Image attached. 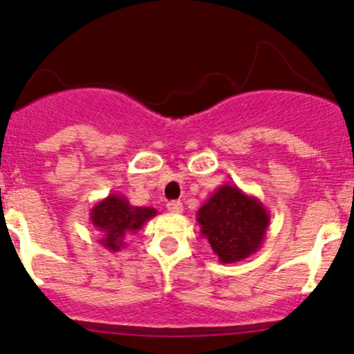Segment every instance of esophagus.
Here are the masks:
<instances>
[{"label": "esophagus", "mask_w": 354, "mask_h": 354, "mask_svg": "<svg viewBox=\"0 0 354 354\" xmlns=\"http://www.w3.org/2000/svg\"><path fill=\"white\" fill-rule=\"evenodd\" d=\"M166 207H167V211L173 212V214H181V212H183V204H181L180 201L167 202Z\"/></svg>", "instance_id": "obj_1"}]
</instances>
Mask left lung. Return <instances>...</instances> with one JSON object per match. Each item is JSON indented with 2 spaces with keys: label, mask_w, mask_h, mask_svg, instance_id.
Here are the masks:
<instances>
[{
  "label": "left lung",
  "mask_w": 354,
  "mask_h": 354,
  "mask_svg": "<svg viewBox=\"0 0 354 354\" xmlns=\"http://www.w3.org/2000/svg\"><path fill=\"white\" fill-rule=\"evenodd\" d=\"M197 223L219 263L232 264L261 249L270 226V212L259 198L226 183L201 205Z\"/></svg>",
  "instance_id": "1"
}]
</instances>
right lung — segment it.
<instances>
[{
	"instance_id": "add662e5",
	"label": "right lung",
	"mask_w": 354,
	"mask_h": 354,
	"mask_svg": "<svg viewBox=\"0 0 354 354\" xmlns=\"http://www.w3.org/2000/svg\"><path fill=\"white\" fill-rule=\"evenodd\" d=\"M156 214L157 211L153 207L131 205L124 195L111 194L91 207L90 219L100 235L98 243L112 252H118L124 249L126 236L142 230Z\"/></svg>"
}]
</instances>
